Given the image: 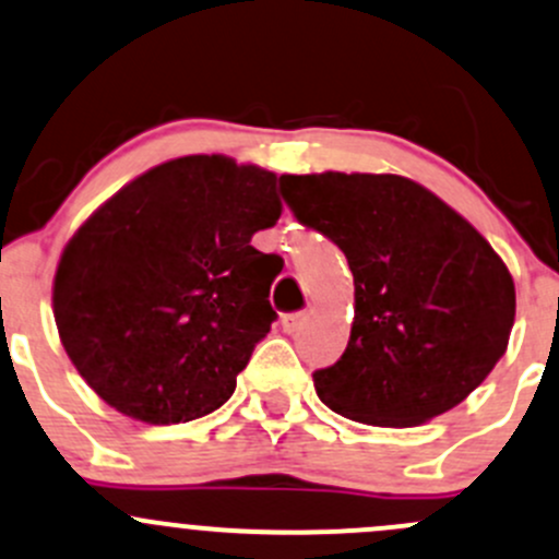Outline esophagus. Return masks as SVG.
I'll list each match as a JSON object with an SVG mask.
<instances>
[{
	"label": "esophagus",
	"mask_w": 559,
	"mask_h": 559,
	"mask_svg": "<svg viewBox=\"0 0 559 559\" xmlns=\"http://www.w3.org/2000/svg\"><path fill=\"white\" fill-rule=\"evenodd\" d=\"M305 319H308V316H305V310H299V313H286L284 319H281V324H284L286 334H295V332H299V329H302Z\"/></svg>",
	"instance_id": "obj_1"
}]
</instances>
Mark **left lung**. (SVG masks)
Masks as SVG:
<instances>
[{"label": "left lung", "mask_w": 559, "mask_h": 559, "mask_svg": "<svg viewBox=\"0 0 559 559\" xmlns=\"http://www.w3.org/2000/svg\"><path fill=\"white\" fill-rule=\"evenodd\" d=\"M302 225L343 249L354 324L337 364L313 374L329 409L409 428L457 407L507 354L514 278L431 190L396 174H284Z\"/></svg>", "instance_id": "8db88e82"}]
</instances>
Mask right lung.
I'll return each instance as SVG.
<instances>
[{"instance_id":"obj_1","label":"right lung","mask_w":559,"mask_h":559,"mask_svg":"<svg viewBox=\"0 0 559 559\" xmlns=\"http://www.w3.org/2000/svg\"><path fill=\"white\" fill-rule=\"evenodd\" d=\"M278 176L187 155L128 181L72 235L52 278L58 337L117 413L171 426L214 413L270 332L284 262L251 246L278 222Z\"/></svg>"}]
</instances>
